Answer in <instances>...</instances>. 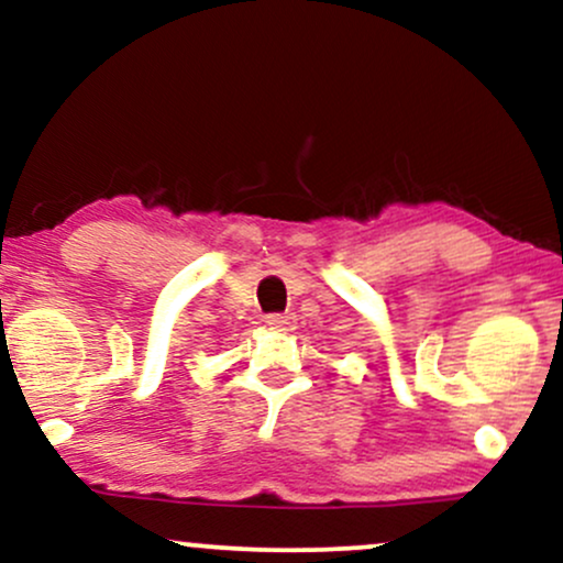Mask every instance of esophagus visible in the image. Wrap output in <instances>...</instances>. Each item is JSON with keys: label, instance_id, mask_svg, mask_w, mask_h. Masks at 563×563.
<instances>
[{"label": "esophagus", "instance_id": "1", "mask_svg": "<svg viewBox=\"0 0 563 563\" xmlns=\"http://www.w3.org/2000/svg\"><path fill=\"white\" fill-rule=\"evenodd\" d=\"M267 324H269V330H280V332H288V330H294V324H296V317L294 314H269L267 317Z\"/></svg>", "mask_w": 563, "mask_h": 563}]
</instances>
